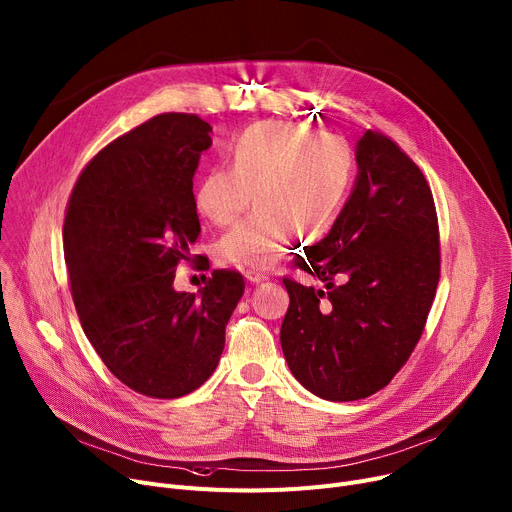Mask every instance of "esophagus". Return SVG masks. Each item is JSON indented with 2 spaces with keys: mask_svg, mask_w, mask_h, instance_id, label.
<instances>
[{
  "mask_svg": "<svg viewBox=\"0 0 512 512\" xmlns=\"http://www.w3.org/2000/svg\"><path fill=\"white\" fill-rule=\"evenodd\" d=\"M245 278H247V282H251V284H261V282H267V280H269L267 274H261V271H255V269L245 271Z\"/></svg>",
  "mask_w": 512,
  "mask_h": 512,
  "instance_id": "1",
  "label": "esophagus"
}]
</instances>
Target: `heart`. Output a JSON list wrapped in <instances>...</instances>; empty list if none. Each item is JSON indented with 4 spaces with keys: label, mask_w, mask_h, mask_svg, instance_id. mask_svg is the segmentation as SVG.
<instances>
[{
    "label": "heart",
    "mask_w": 512,
    "mask_h": 512,
    "mask_svg": "<svg viewBox=\"0 0 512 512\" xmlns=\"http://www.w3.org/2000/svg\"><path fill=\"white\" fill-rule=\"evenodd\" d=\"M232 168L218 166L197 187V208L226 226L255 197L257 210L226 232L220 261L243 269L274 265L296 234L321 236L348 195L354 154L335 135H317L298 123H261L230 148Z\"/></svg>",
    "instance_id": "heart-1"
}]
</instances>
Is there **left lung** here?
<instances>
[{
  "instance_id": "obj_1",
  "label": "left lung",
  "mask_w": 512,
  "mask_h": 512,
  "mask_svg": "<svg viewBox=\"0 0 512 512\" xmlns=\"http://www.w3.org/2000/svg\"><path fill=\"white\" fill-rule=\"evenodd\" d=\"M356 164L342 212L298 263L325 290L284 280V358L327 401L389 385L418 344L440 276L434 199L420 168L377 131L362 133Z\"/></svg>"
}]
</instances>
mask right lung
<instances>
[{
  "label": "right lung",
  "mask_w": 512,
  "mask_h": 512,
  "mask_svg": "<svg viewBox=\"0 0 512 512\" xmlns=\"http://www.w3.org/2000/svg\"><path fill=\"white\" fill-rule=\"evenodd\" d=\"M210 133L197 115L164 113L121 135L82 170L63 222L82 329L115 377L148 397H183L212 377L245 292L230 269L199 296L173 286L201 232L193 177Z\"/></svg>",
  "instance_id": "obj_1"
}]
</instances>
